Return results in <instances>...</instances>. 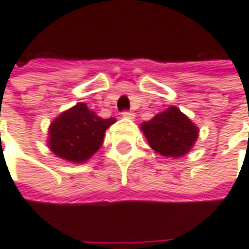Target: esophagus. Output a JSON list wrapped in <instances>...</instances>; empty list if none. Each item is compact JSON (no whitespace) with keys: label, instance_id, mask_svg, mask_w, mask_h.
<instances>
[{"label":"esophagus","instance_id":"obj_1","mask_svg":"<svg viewBox=\"0 0 249 249\" xmlns=\"http://www.w3.org/2000/svg\"><path fill=\"white\" fill-rule=\"evenodd\" d=\"M123 115H124V117H126V118H134V117H135V114L132 113V111H128V110L123 111Z\"/></svg>","mask_w":249,"mask_h":249}]
</instances>
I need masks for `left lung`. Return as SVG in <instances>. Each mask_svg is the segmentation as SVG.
<instances>
[{"instance_id":"1","label":"left lung","mask_w":249,"mask_h":249,"mask_svg":"<svg viewBox=\"0 0 249 249\" xmlns=\"http://www.w3.org/2000/svg\"><path fill=\"white\" fill-rule=\"evenodd\" d=\"M141 126L150 147L166 157L184 156L198 138V128L177 107H168Z\"/></svg>"}]
</instances>
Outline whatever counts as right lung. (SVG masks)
Here are the masks:
<instances>
[{"label":"right lung","instance_id":"obj_1","mask_svg":"<svg viewBox=\"0 0 249 249\" xmlns=\"http://www.w3.org/2000/svg\"><path fill=\"white\" fill-rule=\"evenodd\" d=\"M114 123L115 118H102L85 103H78L51 123L50 149L68 161H86L103 145L106 129Z\"/></svg>","mask_w":249,"mask_h":249}]
</instances>
